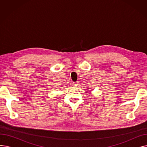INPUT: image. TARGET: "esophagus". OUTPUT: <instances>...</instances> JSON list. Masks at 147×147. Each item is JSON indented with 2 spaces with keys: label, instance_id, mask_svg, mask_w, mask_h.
Here are the masks:
<instances>
[{
  "label": "esophagus",
  "instance_id": "1",
  "mask_svg": "<svg viewBox=\"0 0 147 147\" xmlns=\"http://www.w3.org/2000/svg\"><path fill=\"white\" fill-rule=\"evenodd\" d=\"M77 84H78V83H76V82H74V83H73V86L74 87H76V86H77Z\"/></svg>",
  "mask_w": 147,
  "mask_h": 147
}]
</instances>
